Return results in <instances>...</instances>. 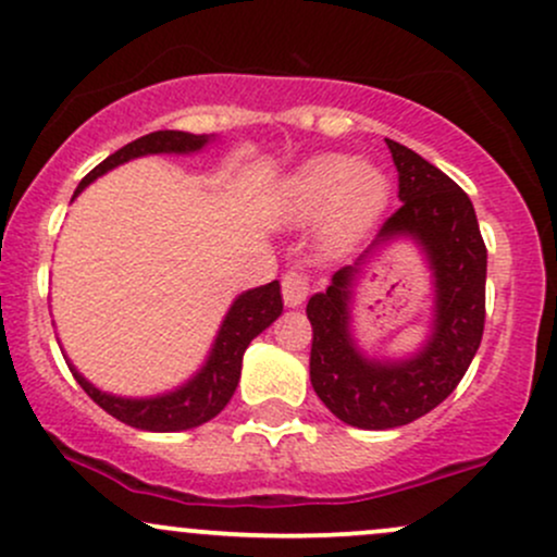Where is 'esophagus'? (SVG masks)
Here are the masks:
<instances>
[{"instance_id":"34e87169","label":"esophagus","mask_w":557,"mask_h":557,"mask_svg":"<svg viewBox=\"0 0 557 557\" xmlns=\"http://www.w3.org/2000/svg\"><path fill=\"white\" fill-rule=\"evenodd\" d=\"M280 285H283V298L288 307H298L309 293V277L301 267H290L280 280Z\"/></svg>"}]
</instances>
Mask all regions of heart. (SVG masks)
Segmentation results:
<instances>
[{
  "instance_id": "obj_1",
  "label": "heart",
  "mask_w": 557,
  "mask_h": 557,
  "mask_svg": "<svg viewBox=\"0 0 557 557\" xmlns=\"http://www.w3.org/2000/svg\"><path fill=\"white\" fill-rule=\"evenodd\" d=\"M388 200V176L368 161L346 156L311 158L288 180L285 209L293 219L325 213V235L333 243L359 235Z\"/></svg>"
}]
</instances>
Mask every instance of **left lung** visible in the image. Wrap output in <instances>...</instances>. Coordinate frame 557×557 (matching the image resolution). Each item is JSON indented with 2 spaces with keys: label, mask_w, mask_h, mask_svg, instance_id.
I'll list each match as a JSON object with an SVG mask.
<instances>
[{
  "label": "left lung",
  "mask_w": 557,
  "mask_h": 557,
  "mask_svg": "<svg viewBox=\"0 0 557 557\" xmlns=\"http://www.w3.org/2000/svg\"><path fill=\"white\" fill-rule=\"evenodd\" d=\"M399 171L401 206L383 222L375 243L412 235L436 274V327L423 351L407 362H368L348 335L344 267L325 293L309 298V375L317 396L348 425H407L423 418L462 381L481 346L486 320V246L466 189L405 145L386 139Z\"/></svg>",
  "instance_id": "8db88e82"
}]
</instances>
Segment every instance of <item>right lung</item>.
<instances>
[{"label": "right lung", "mask_w": 557, "mask_h": 557, "mask_svg": "<svg viewBox=\"0 0 557 557\" xmlns=\"http://www.w3.org/2000/svg\"><path fill=\"white\" fill-rule=\"evenodd\" d=\"M209 143L206 134H189V132H152L145 137L134 139V143L124 145L121 150H115L113 156H108L100 166H95L87 176L82 180V185L76 187L73 198L89 185L91 180H97L100 174H106L119 163L129 161V158L148 156V152H193L200 150ZM283 311V296H280V283L261 285V288L246 290L235 304H232L230 314L224 317V325L219 330V338L213 344V351L206 362V368L180 391L166 396H158V399H119V396L102 394L91 386L89 381H84L76 370L71 368L76 383L87 391V396L95 405H100L108 414H113L121 423L139 428V431H156V433H169V431H187V428L209 423L211 418H216L227 401L235 394L237 381H240V368H243V354L250 341L272 325L274 320Z\"/></svg>", "instance_id": "add662e5"}]
</instances>
